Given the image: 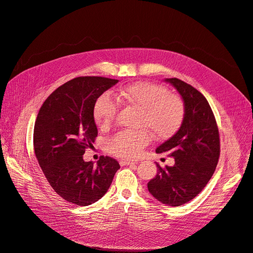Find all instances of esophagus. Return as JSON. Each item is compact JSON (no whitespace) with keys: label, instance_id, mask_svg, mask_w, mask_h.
Returning a JSON list of instances; mask_svg holds the SVG:
<instances>
[{"label":"esophagus","instance_id":"esophagus-1","mask_svg":"<svg viewBox=\"0 0 253 253\" xmlns=\"http://www.w3.org/2000/svg\"><path fill=\"white\" fill-rule=\"evenodd\" d=\"M120 164H121V166H128V165H134V164H137V163L129 162V161H121Z\"/></svg>","mask_w":253,"mask_h":253}]
</instances>
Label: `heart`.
<instances>
[{
  "mask_svg": "<svg viewBox=\"0 0 253 253\" xmlns=\"http://www.w3.org/2000/svg\"><path fill=\"white\" fill-rule=\"evenodd\" d=\"M120 102L140 110L139 127H144L153 133L154 138L168 139L179 130L185 116L183 100L175 93L169 92L165 86L151 82H134L120 88L116 92ZM119 104L109 93H102L93 103V121L100 128H108L115 120ZM151 134L146 129L123 130L115 133L107 142L111 154L134 160L150 143Z\"/></svg>",
  "mask_w": 253,
  "mask_h": 253,
  "instance_id": "b5f03b06",
  "label": "heart"
}]
</instances>
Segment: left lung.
I'll return each instance as SVG.
<instances>
[{
    "mask_svg": "<svg viewBox=\"0 0 253 253\" xmlns=\"http://www.w3.org/2000/svg\"><path fill=\"white\" fill-rule=\"evenodd\" d=\"M179 91L185 116L179 130L156 149L174 158V165L162 168L148 183L157 201L178 207L201 193L212 177L220 157V136L207 99L196 88L179 79H166Z\"/></svg>",
    "mask_w": 253,
    "mask_h": 253,
    "instance_id": "1",
    "label": "left lung"
}]
</instances>
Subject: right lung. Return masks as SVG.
Returning <instances> with one entry per match:
<instances>
[{"mask_svg":"<svg viewBox=\"0 0 253 253\" xmlns=\"http://www.w3.org/2000/svg\"><path fill=\"white\" fill-rule=\"evenodd\" d=\"M117 82L102 76L69 81L45 100L35 121L33 145L40 166L58 195L78 206L99 201L120 169L109 156H100L97 165L83 160L98 136L93 103Z\"/></svg>","mask_w":253,"mask_h":253,"instance_id":"add662e5","label":"right lung"}]
</instances>
